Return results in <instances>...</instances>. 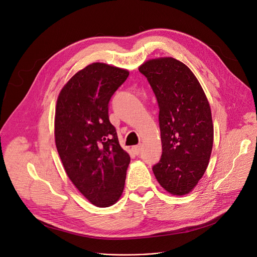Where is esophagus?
<instances>
[{
	"label": "esophagus",
	"mask_w": 257,
	"mask_h": 257,
	"mask_svg": "<svg viewBox=\"0 0 257 257\" xmlns=\"http://www.w3.org/2000/svg\"><path fill=\"white\" fill-rule=\"evenodd\" d=\"M142 148H143V146H142V144H139V145H136V146H134L133 147V152L136 154V155H140V153L142 152Z\"/></svg>",
	"instance_id": "34e87169"
}]
</instances>
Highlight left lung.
<instances>
[{
    "instance_id": "8db88e82",
    "label": "left lung",
    "mask_w": 257,
    "mask_h": 257,
    "mask_svg": "<svg viewBox=\"0 0 257 257\" xmlns=\"http://www.w3.org/2000/svg\"><path fill=\"white\" fill-rule=\"evenodd\" d=\"M157 97L162 156L153 171L172 195H186L198 184L212 154L214 125L202 87L191 69L168 57L139 67Z\"/></svg>"
}]
</instances>
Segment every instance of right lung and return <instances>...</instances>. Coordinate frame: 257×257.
<instances>
[{
    "mask_svg": "<svg viewBox=\"0 0 257 257\" xmlns=\"http://www.w3.org/2000/svg\"><path fill=\"white\" fill-rule=\"evenodd\" d=\"M128 74L125 69L92 63L73 75L57 100L58 154L75 188L98 207L120 198L131 162L109 120L111 97Z\"/></svg>",
    "mask_w": 257,
    "mask_h": 257,
    "instance_id": "add662e5",
    "label": "right lung"
}]
</instances>
